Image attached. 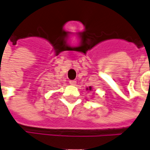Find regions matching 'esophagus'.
<instances>
[{"label": "esophagus", "instance_id": "esophagus-1", "mask_svg": "<svg viewBox=\"0 0 150 150\" xmlns=\"http://www.w3.org/2000/svg\"><path fill=\"white\" fill-rule=\"evenodd\" d=\"M70 84H71V85H75L76 84V81L75 80H70Z\"/></svg>", "mask_w": 150, "mask_h": 150}]
</instances>
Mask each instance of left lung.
Masks as SVG:
<instances>
[{
    "mask_svg": "<svg viewBox=\"0 0 150 150\" xmlns=\"http://www.w3.org/2000/svg\"><path fill=\"white\" fill-rule=\"evenodd\" d=\"M87 89H88V90L89 89L90 91H91V90H92V87H91V86H90V87H89V88H87Z\"/></svg>",
    "mask_w": 150,
    "mask_h": 150,
    "instance_id": "left-lung-1",
    "label": "left lung"
}]
</instances>
